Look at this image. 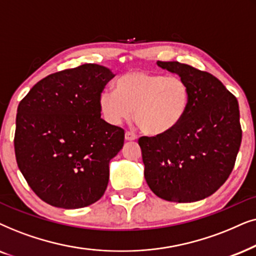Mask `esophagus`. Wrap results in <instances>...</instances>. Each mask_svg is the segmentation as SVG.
Instances as JSON below:
<instances>
[{"mask_svg":"<svg viewBox=\"0 0 256 256\" xmlns=\"http://www.w3.org/2000/svg\"><path fill=\"white\" fill-rule=\"evenodd\" d=\"M137 139V136L134 134H132V132H126L125 134V140L126 142H131V140H136Z\"/></svg>","mask_w":256,"mask_h":256,"instance_id":"34e87169","label":"esophagus"}]
</instances>
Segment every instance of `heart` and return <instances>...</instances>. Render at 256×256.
Masks as SVG:
<instances>
[{
  "mask_svg": "<svg viewBox=\"0 0 256 256\" xmlns=\"http://www.w3.org/2000/svg\"><path fill=\"white\" fill-rule=\"evenodd\" d=\"M114 91H102L98 97L100 114L111 125L134 119L145 134L162 136L174 130L187 114L190 90L182 78L165 77L148 71L122 74Z\"/></svg>",
  "mask_w": 256,
  "mask_h": 256,
  "instance_id": "b5f03b06",
  "label": "heart"
}]
</instances>
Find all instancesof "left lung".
Returning a JSON list of instances; mask_svg holds the SVG:
<instances>
[{"instance_id":"left-lung-1","label":"left lung","mask_w":256,"mask_h":256,"mask_svg":"<svg viewBox=\"0 0 256 256\" xmlns=\"http://www.w3.org/2000/svg\"><path fill=\"white\" fill-rule=\"evenodd\" d=\"M190 90V106L174 130L140 137L146 182L156 196L194 202L216 192L233 171L242 138L236 98L206 71L179 62H156Z\"/></svg>"}]
</instances>
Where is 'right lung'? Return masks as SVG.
Segmentation results:
<instances>
[{
  "mask_svg": "<svg viewBox=\"0 0 256 256\" xmlns=\"http://www.w3.org/2000/svg\"><path fill=\"white\" fill-rule=\"evenodd\" d=\"M114 77L98 64L51 74L20 102L16 162L43 202L74 210L98 202L108 164L124 145V130L100 118L98 97Z\"/></svg>",
  "mask_w": 256,
  "mask_h": 256,
  "instance_id": "obj_1",
  "label": "right lung"
}]
</instances>
